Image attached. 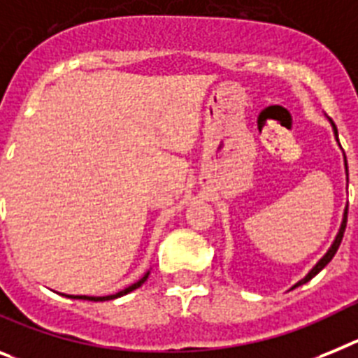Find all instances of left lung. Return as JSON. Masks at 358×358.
<instances>
[{
    "label": "left lung",
    "instance_id": "1",
    "mask_svg": "<svg viewBox=\"0 0 358 358\" xmlns=\"http://www.w3.org/2000/svg\"><path fill=\"white\" fill-rule=\"evenodd\" d=\"M329 123H331V127H333V133H335V138H337V142H338V133H337V127H335V123H333L331 120H329ZM344 167H346V174H348V162H346V155H344ZM346 222H348V206H346V209H344V216H342V224H341V229H338L337 236H335V240H333L331 248L327 249V251H326V255H324V257L320 258V260H318V262L315 264L313 267H311V271H309L308 275H306L304 278H302V280H299V282H296V284H295V286H293V287H299V286H302V284H306V282H309V280H311V278H313L315 275H317V273H320V271H322L324 267H326L327 264L331 262V258L335 257V253H337L338 245H341V242H342V236H344V231H346ZM293 287H291V289H293Z\"/></svg>",
    "mask_w": 358,
    "mask_h": 358
}]
</instances>
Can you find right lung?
Segmentation results:
<instances>
[{"label": "right lung", "instance_id": "1", "mask_svg": "<svg viewBox=\"0 0 358 358\" xmlns=\"http://www.w3.org/2000/svg\"><path fill=\"white\" fill-rule=\"evenodd\" d=\"M147 276H149V271L145 273V275L140 278L138 282H134V284H131L129 287H125V289L118 291V293H114V295H107V296H87V295H65L69 296V299H80V300H91V302H105V300H113V299H118V296H123V295H127V293H131V291L138 289V287L142 286L143 282L147 280Z\"/></svg>", "mask_w": 358, "mask_h": 358}]
</instances>
